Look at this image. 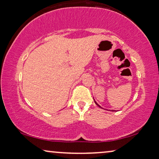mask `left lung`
<instances>
[{
  "mask_svg": "<svg viewBox=\"0 0 159 159\" xmlns=\"http://www.w3.org/2000/svg\"><path fill=\"white\" fill-rule=\"evenodd\" d=\"M94 102H95V103H96V105H98V106H99V107H100V106H99V105H98V104H97V102H95V101H94Z\"/></svg>",
  "mask_w": 159,
  "mask_h": 159,
  "instance_id": "obj_1",
  "label": "left lung"
}]
</instances>
